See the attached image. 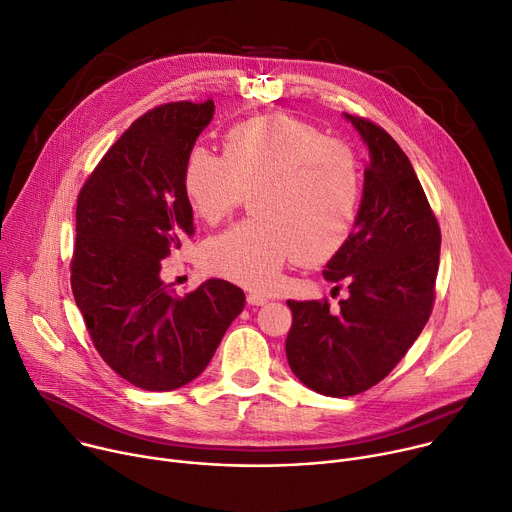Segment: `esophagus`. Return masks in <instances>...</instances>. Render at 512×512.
<instances>
[{"mask_svg": "<svg viewBox=\"0 0 512 512\" xmlns=\"http://www.w3.org/2000/svg\"><path fill=\"white\" fill-rule=\"evenodd\" d=\"M247 302H249L251 306H263V304L269 302V298L263 296V294H259V292H249V294H247Z\"/></svg>", "mask_w": 512, "mask_h": 512, "instance_id": "obj_1", "label": "esophagus"}]
</instances>
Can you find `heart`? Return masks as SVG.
<instances>
[{
    "label": "heart",
    "mask_w": 512,
    "mask_h": 512,
    "mask_svg": "<svg viewBox=\"0 0 512 512\" xmlns=\"http://www.w3.org/2000/svg\"><path fill=\"white\" fill-rule=\"evenodd\" d=\"M361 192L355 153L298 118L269 114L224 134V153L202 145L183 163V194L192 212L216 224L245 194L255 214L210 237L200 251L208 273L267 290L290 259L316 265L351 237Z\"/></svg>",
    "instance_id": "b5f03b06"
}]
</instances>
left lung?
<instances>
[{
	"mask_svg": "<svg viewBox=\"0 0 512 512\" xmlns=\"http://www.w3.org/2000/svg\"><path fill=\"white\" fill-rule=\"evenodd\" d=\"M345 118L369 149L363 196L345 247L324 280L349 282V298L296 302L286 355L296 378L324 396H355L382 382L431 316L441 230L408 157L378 124Z\"/></svg>",
	"mask_w": 512,
	"mask_h": 512,
	"instance_id": "1",
	"label": "left lung"
}]
</instances>
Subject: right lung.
Instances as JSON below:
<instances>
[{
	"label": "right lung",
	"instance_id": "right-lung-1",
	"mask_svg": "<svg viewBox=\"0 0 512 512\" xmlns=\"http://www.w3.org/2000/svg\"><path fill=\"white\" fill-rule=\"evenodd\" d=\"M212 116V100L143 114L77 198L75 304L102 359L149 392L198 378L245 306L243 290L224 280H208L183 298L161 280V259L194 235L183 163Z\"/></svg>",
	"mask_w": 512,
	"mask_h": 512
}]
</instances>
